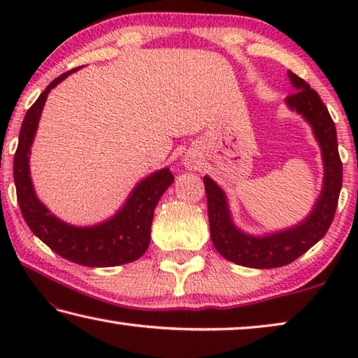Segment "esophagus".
<instances>
[{"instance_id": "34e87169", "label": "esophagus", "mask_w": 358, "mask_h": 358, "mask_svg": "<svg viewBox=\"0 0 358 358\" xmlns=\"http://www.w3.org/2000/svg\"><path fill=\"white\" fill-rule=\"evenodd\" d=\"M185 164H186L187 167H192V166H194V161H189V159H187V161H185Z\"/></svg>"}]
</instances>
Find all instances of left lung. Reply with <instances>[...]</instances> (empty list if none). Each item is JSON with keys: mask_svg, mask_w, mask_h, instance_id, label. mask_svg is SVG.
Returning <instances> with one entry per match:
<instances>
[{"mask_svg": "<svg viewBox=\"0 0 358 358\" xmlns=\"http://www.w3.org/2000/svg\"><path fill=\"white\" fill-rule=\"evenodd\" d=\"M289 78L295 92L287 96L286 104L311 124L322 150L324 187L310 216L299 226L282 232L252 237L235 227L226 194L210 177H203L210 235L216 251L230 262L250 268H276L287 265L316 245L333 221L343 185V162L338 153L336 128L329 110L320 96L301 77L289 71Z\"/></svg>", "mask_w": 358, "mask_h": 358, "instance_id": "left-lung-1", "label": "left lung"}]
</instances>
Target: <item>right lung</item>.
<instances>
[{
	"label": "right lung",
	"instance_id": "obj_1",
	"mask_svg": "<svg viewBox=\"0 0 358 358\" xmlns=\"http://www.w3.org/2000/svg\"><path fill=\"white\" fill-rule=\"evenodd\" d=\"M57 77L28 108L23 120L19 147L14 156V181L17 201L23 220L39 240L59 256L85 266H115L129 264L143 256L150 245V230L155 208L162 194L172 185L173 175L161 169L142 180L117 215L92 227H76L58 220L38 197L29 177V153L38 129L47 94L71 72Z\"/></svg>",
	"mask_w": 358,
	"mask_h": 358
}]
</instances>
